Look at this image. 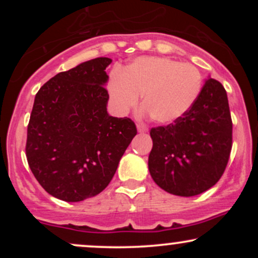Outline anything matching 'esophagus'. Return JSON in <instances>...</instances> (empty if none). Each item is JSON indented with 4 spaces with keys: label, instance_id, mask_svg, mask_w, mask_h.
<instances>
[{
    "label": "esophagus",
    "instance_id": "1",
    "mask_svg": "<svg viewBox=\"0 0 258 258\" xmlns=\"http://www.w3.org/2000/svg\"><path fill=\"white\" fill-rule=\"evenodd\" d=\"M137 130H138V132H141V133L148 132V127L144 125V123H137Z\"/></svg>",
    "mask_w": 258,
    "mask_h": 258
}]
</instances>
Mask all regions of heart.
<instances>
[{
	"label": "heart",
	"instance_id": "heart-1",
	"mask_svg": "<svg viewBox=\"0 0 258 258\" xmlns=\"http://www.w3.org/2000/svg\"><path fill=\"white\" fill-rule=\"evenodd\" d=\"M203 74L190 63L165 57H139L122 74H112L109 92L120 112H127L139 103L153 120L170 123L191 109L203 90Z\"/></svg>",
	"mask_w": 258,
	"mask_h": 258
}]
</instances>
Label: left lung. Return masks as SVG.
<instances>
[{
	"mask_svg": "<svg viewBox=\"0 0 258 258\" xmlns=\"http://www.w3.org/2000/svg\"><path fill=\"white\" fill-rule=\"evenodd\" d=\"M149 171L167 193L194 197L214 186L226 170L233 144L227 92L209 79L184 116L150 130Z\"/></svg>",
	"mask_w": 258,
	"mask_h": 258,
	"instance_id": "left-lung-1",
	"label": "left lung"
}]
</instances>
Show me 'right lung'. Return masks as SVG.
Segmentation results:
<instances>
[{
  "label": "right lung",
  "instance_id": "right-lung-1",
  "mask_svg": "<svg viewBox=\"0 0 258 258\" xmlns=\"http://www.w3.org/2000/svg\"><path fill=\"white\" fill-rule=\"evenodd\" d=\"M110 63L100 57L59 73L35 97L26 159L37 182L57 199L76 203L104 190L137 135L130 117L106 111Z\"/></svg>",
  "mask_w": 258,
  "mask_h": 258
}]
</instances>
